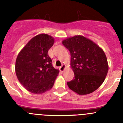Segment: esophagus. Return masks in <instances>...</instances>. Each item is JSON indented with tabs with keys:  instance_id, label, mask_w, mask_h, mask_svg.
Listing matches in <instances>:
<instances>
[{
	"instance_id": "34e87169",
	"label": "esophagus",
	"mask_w": 123,
	"mask_h": 123,
	"mask_svg": "<svg viewBox=\"0 0 123 123\" xmlns=\"http://www.w3.org/2000/svg\"><path fill=\"white\" fill-rule=\"evenodd\" d=\"M65 67H66L65 65H62V66L60 67V71H62V72H63L64 70H65Z\"/></svg>"
}]
</instances>
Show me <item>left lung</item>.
<instances>
[{"label": "left lung", "mask_w": 123, "mask_h": 123, "mask_svg": "<svg viewBox=\"0 0 123 123\" xmlns=\"http://www.w3.org/2000/svg\"><path fill=\"white\" fill-rule=\"evenodd\" d=\"M62 44L70 52V65L74 73V79L67 82L69 89L82 95L97 89L108 71L104 50L93 41L80 35L66 39Z\"/></svg>", "instance_id": "1"}]
</instances>
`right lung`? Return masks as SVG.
<instances>
[{
	"instance_id": "right-lung-1",
	"label": "right lung",
	"mask_w": 123,
	"mask_h": 123,
	"mask_svg": "<svg viewBox=\"0 0 123 123\" xmlns=\"http://www.w3.org/2000/svg\"><path fill=\"white\" fill-rule=\"evenodd\" d=\"M54 38L41 34L32 38L17 56L15 72L23 86L31 93L41 94L49 91L54 84L59 70L52 66L48 50Z\"/></svg>"
}]
</instances>
